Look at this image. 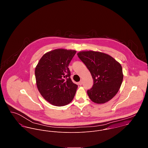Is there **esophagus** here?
Wrapping results in <instances>:
<instances>
[{
	"instance_id": "obj_1",
	"label": "esophagus",
	"mask_w": 148,
	"mask_h": 148,
	"mask_svg": "<svg viewBox=\"0 0 148 148\" xmlns=\"http://www.w3.org/2000/svg\"><path fill=\"white\" fill-rule=\"evenodd\" d=\"M79 84L80 85H82L83 84V82H82V80H81V81H80V82H79Z\"/></svg>"
}]
</instances>
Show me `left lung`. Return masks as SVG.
<instances>
[{"mask_svg": "<svg viewBox=\"0 0 148 148\" xmlns=\"http://www.w3.org/2000/svg\"><path fill=\"white\" fill-rule=\"evenodd\" d=\"M79 59L90 72L93 85L87 90L90 99L96 104H104L118 92L123 80L121 64L110 55L93 51L77 53Z\"/></svg>", "mask_w": 148, "mask_h": 148, "instance_id": "8db88e82", "label": "left lung"}]
</instances>
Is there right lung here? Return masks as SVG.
<instances>
[{
	"mask_svg": "<svg viewBox=\"0 0 148 148\" xmlns=\"http://www.w3.org/2000/svg\"><path fill=\"white\" fill-rule=\"evenodd\" d=\"M76 53L75 50L54 49L45 53L35 68L38 90L53 106L68 104L76 94L77 85L72 82L68 68Z\"/></svg>",
	"mask_w": 148,
	"mask_h": 148,
	"instance_id": "obj_1",
	"label": "right lung"
}]
</instances>
